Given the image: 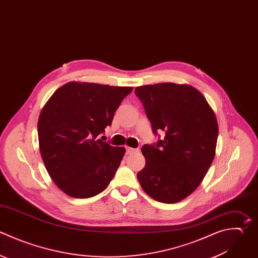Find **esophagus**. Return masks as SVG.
<instances>
[{
	"mask_svg": "<svg viewBox=\"0 0 258 258\" xmlns=\"http://www.w3.org/2000/svg\"><path fill=\"white\" fill-rule=\"evenodd\" d=\"M137 151V149H135V148H132V147H126V154H132V153H134V152H136Z\"/></svg>",
	"mask_w": 258,
	"mask_h": 258,
	"instance_id": "1",
	"label": "esophagus"
}]
</instances>
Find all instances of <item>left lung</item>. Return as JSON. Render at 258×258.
I'll use <instances>...</instances> for the list:
<instances>
[{
    "instance_id": "left-lung-1",
    "label": "left lung",
    "mask_w": 258,
    "mask_h": 258,
    "mask_svg": "<svg viewBox=\"0 0 258 258\" xmlns=\"http://www.w3.org/2000/svg\"><path fill=\"white\" fill-rule=\"evenodd\" d=\"M152 132L164 138L144 144V168L137 173L152 199L173 204L201 183L215 157L218 123L205 97L194 87L162 83L137 87Z\"/></svg>"
}]
</instances>
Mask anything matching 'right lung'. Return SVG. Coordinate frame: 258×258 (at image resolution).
<instances>
[{
  "label": "right lung",
  "mask_w": 258,
  "mask_h": 258,
  "mask_svg": "<svg viewBox=\"0 0 258 258\" xmlns=\"http://www.w3.org/2000/svg\"><path fill=\"white\" fill-rule=\"evenodd\" d=\"M131 87L71 82L60 87L38 119L40 153L54 183L68 196L103 191L125 154L100 139Z\"/></svg>",
  "instance_id": "right-lung-1"
}]
</instances>
